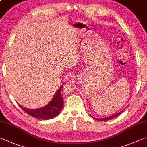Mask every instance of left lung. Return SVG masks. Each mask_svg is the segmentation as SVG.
I'll return each mask as SVG.
<instances>
[{
    "mask_svg": "<svg viewBox=\"0 0 147 147\" xmlns=\"http://www.w3.org/2000/svg\"><path fill=\"white\" fill-rule=\"evenodd\" d=\"M122 112V111H121V112H120V113H117V114H116V115H113V116H111V117H107V118H95L94 117H93V118H95V119H96V120H98V121H106V120H111V119H112V118H115V117H117V116H118L119 115H120L121 114V113Z\"/></svg>",
    "mask_w": 147,
    "mask_h": 147,
    "instance_id": "obj_1",
    "label": "left lung"
}]
</instances>
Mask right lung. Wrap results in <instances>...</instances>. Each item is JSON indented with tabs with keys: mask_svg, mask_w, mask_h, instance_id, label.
<instances>
[{
	"mask_svg": "<svg viewBox=\"0 0 147 147\" xmlns=\"http://www.w3.org/2000/svg\"><path fill=\"white\" fill-rule=\"evenodd\" d=\"M62 86H61L57 90L52 100L45 107L40 109H30L23 107L20 105L19 106L25 112L32 117L41 119V120H49L56 117L59 114L63 106V99L61 95V89L62 88Z\"/></svg>",
	"mask_w": 147,
	"mask_h": 147,
	"instance_id": "add662e5",
	"label": "right lung"
}]
</instances>
